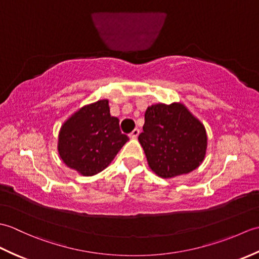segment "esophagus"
<instances>
[{"instance_id":"34e87169","label":"esophagus","mask_w":259,"mask_h":259,"mask_svg":"<svg viewBox=\"0 0 259 259\" xmlns=\"http://www.w3.org/2000/svg\"><path fill=\"white\" fill-rule=\"evenodd\" d=\"M139 134H140V130L138 128H136V129L133 130V133L129 134V137H130V138H133V139H136L137 137L139 136Z\"/></svg>"}]
</instances>
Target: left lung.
Instances as JSON below:
<instances>
[{"label": "left lung", "instance_id": "left-lung-1", "mask_svg": "<svg viewBox=\"0 0 259 259\" xmlns=\"http://www.w3.org/2000/svg\"><path fill=\"white\" fill-rule=\"evenodd\" d=\"M138 140L148 164L161 178L188 174L206 155V129L181 103L148 107Z\"/></svg>", "mask_w": 259, "mask_h": 259}]
</instances>
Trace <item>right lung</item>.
Returning <instances> with one entry per match:
<instances>
[{"label": "right lung", "mask_w": 259, "mask_h": 259, "mask_svg": "<svg viewBox=\"0 0 259 259\" xmlns=\"http://www.w3.org/2000/svg\"><path fill=\"white\" fill-rule=\"evenodd\" d=\"M129 140L121 134L119 119L110 114L109 101L99 100L78 110L59 134L58 150L63 162L83 176L107 168Z\"/></svg>", "instance_id": "add662e5"}]
</instances>
